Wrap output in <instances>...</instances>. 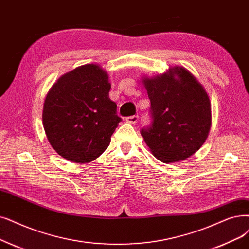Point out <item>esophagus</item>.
I'll return each instance as SVG.
<instances>
[{
    "mask_svg": "<svg viewBox=\"0 0 249 249\" xmlns=\"http://www.w3.org/2000/svg\"><path fill=\"white\" fill-rule=\"evenodd\" d=\"M138 119H139L138 115H134V116H129V117H127V118H126V121H127L128 123L135 124V123H137V122H138Z\"/></svg>",
    "mask_w": 249,
    "mask_h": 249,
    "instance_id": "1",
    "label": "esophagus"
}]
</instances>
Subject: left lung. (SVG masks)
Here are the masks:
<instances>
[{
	"mask_svg": "<svg viewBox=\"0 0 249 249\" xmlns=\"http://www.w3.org/2000/svg\"><path fill=\"white\" fill-rule=\"evenodd\" d=\"M143 84L150 101V124L140 130L145 143L164 163L186 160L199 149L210 131L211 104L207 92L183 67L144 78Z\"/></svg>",
	"mask_w": 249,
	"mask_h": 249,
	"instance_id": "left-lung-1",
	"label": "left lung"
}]
</instances>
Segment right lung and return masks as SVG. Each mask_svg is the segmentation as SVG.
<instances>
[{
  "instance_id": "obj_1",
  "label": "right lung",
  "mask_w": 249,
  "mask_h": 249,
  "mask_svg": "<svg viewBox=\"0 0 249 249\" xmlns=\"http://www.w3.org/2000/svg\"><path fill=\"white\" fill-rule=\"evenodd\" d=\"M109 77L100 66L83 65L63 75L49 91L42 123L53 148L64 159L85 164L109 146L122 119L109 98Z\"/></svg>"
}]
</instances>
